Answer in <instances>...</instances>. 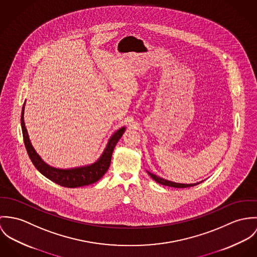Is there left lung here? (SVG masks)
Masks as SVG:
<instances>
[{
    "label": "left lung",
    "mask_w": 257,
    "mask_h": 257,
    "mask_svg": "<svg viewBox=\"0 0 257 257\" xmlns=\"http://www.w3.org/2000/svg\"><path fill=\"white\" fill-rule=\"evenodd\" d=\"M149 173V175L155 180L157 181L158 183L162 184V185H166V186H171V187H175V188H186V187H192V186H195L197 184L201 183L202 181L200 182H196V183H190V184H186V183H177V182H173V181H170V180H167V179H164L154 173H151L150 171H147Z\"/></svg>",
    "instance_id": "1"
}]
</instances>
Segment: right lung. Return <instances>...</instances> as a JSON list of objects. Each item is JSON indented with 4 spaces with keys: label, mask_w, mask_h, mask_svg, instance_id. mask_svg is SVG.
I'll return each mask as SVG.
<instances>
[{
    "label": "right lung",
    "mask_w": 257,
    "mask_h": 257,
    "mask_svg": "<svg viewBox=\"0 0 257 257\" xmlns=\"http://www.w3.org/2000/svg\"><path fill=\"white\" fill-rule=\"evenodd\" d=\"M25 107H26V101L23 105L22 117H21V125L23 130L24 142H25L26 149L28 151L29 159L31 160L32 164L34 165L37 171L42 173L45 177H47L51 181L68 188H76V187H82L88 184H92L97 180H99L104 175V173L107 171L110 166L111 157H112L115 146L126 130L125 126L118 129L109 138L103 153L101 154L99 159L93 164L84 166V167L73 168V169H57L46 164L32 147L29 140V133L25 124V117H24Z\"/></svg>",
    "instance_id": "1"
}]
</instances>
